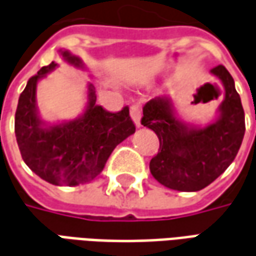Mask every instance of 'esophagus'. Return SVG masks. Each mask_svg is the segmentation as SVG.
<instances>
[{"label":"esophagus","instance_id":"1","mask_svg":"<svg viewBox=\"0 0 256 256\" xmlns=\"http://www.w3.org/2000/svg\"><path fill=\"white\" fill-rule=\"evenodd\" d=\"M131 118L134 120V122L136 125V128L142 126L140 124V118H142V110L139 104H132L131 106Z\"/></svg>","mask_w":256,"mask_h":256}]
</instances>
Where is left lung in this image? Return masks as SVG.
<instances>
[{"instance_id":"left-lung-1","label":"left lung","mask_w":256,"mask_h":256,"mask_svg":"<svg viewBox=\"0 0 256 256\" xmlns=\"http://www.w3.org/2000/svg\"><path fill=\"white\" fill-rule=\"evenodd\" d=\"M222 82L224 99L218 117L206 126L178 118L170 96H158L143 108L142 125L156 132L160 150L150 160L157 182L178 192H198L222 175L233 162L246 132V118L234 80L224 66L211 70Z\"/></svg>"}]
</instances>
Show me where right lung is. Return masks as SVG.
Segmentation results:
<instances>
[{
  "instance_id": "right-lung-1",
  "label": "right lung",
  "mask_w": 256,
  "mask_h": 256,
  "mask_svg": "<svg viewBox=\"0 0 256 256\" xmlns=\"http://www.w3.org/2000/svg\"><path fill=\"white\" fill-rule=\"evenodd\" d=\"M59 52L68 64L85 68L78 56L68 50ZM56 67L58 63L52 62L40 68L20 94L15 114L16 140L22 158L36 175L56 186H78L103 171L112 152L135 132V125L128 108L110 113L98 106L90 82L84 113L70 121L45 122L38 113L37 84Z\"/></svg>"
}]
</instances>
